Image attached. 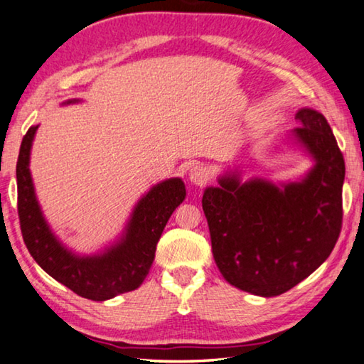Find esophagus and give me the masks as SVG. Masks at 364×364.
Instances as JSON below:
<instances>
[{
    "label": "esophagus",
    "instance_id": "esophagus-1",
    "mask_svg": "<svg viewBox=\"0 0 364 364\" xmlns=\"http://www.w3.org/2000/svg\"><path fill=\"white\" fill-rule=\"evenodd\" d=\"M188 177L190 181H192L195 186L198 187H203L210 181V169L206 168L203 164H195L192 169L188 172Z\"/></svg>",
    "mask_w": 364,
    "mask_h": 364
}]
</instances>
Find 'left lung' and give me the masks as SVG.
Here are the masks:
<instances>
[{
	"label": "left lung",
	"mask_w": 364,
	"mask_h": 364,
	"mask_svg": "<svg viewBox=\"0 0 364 364\" xmlns=\"http://www.w3.org/2000/svg\"><path fill=\"white\" fill-rule=\"evenodd\" d=\"M295 119V136L316 161L301 182L279 188L229 176L201 200L223 277L259 296L281 295L316 271L342 230L343 154L321 112L300 109Z\"/></svg>",
	"instance_id": "1"
}]
</instances>
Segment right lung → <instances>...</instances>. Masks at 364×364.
I'll return each instance as SVG.
<instances>
[{
    "label": "right lung",
    "mask_w": 364,
    "mask_h": 364,
    "mask_svg": "<svg viewBox=\"0 0 364 364\" xmlns=\"http://www.w3.org/2000/svg\"><path fill=\"white\" fill-rule=\"evenodd\" d=\"M35 132L37 127H31L23 135L16 166L17 213L28 253L41 269L83 299L105 301L139 289L150 272L156 243L171 214L186 198L183 182L168 178L143 196L135 206L126 235L117 245L103 255L75 256L51 234L35 198L28 171Z\"/></svg>",
    "instance_id": "right-lung-1"
}]
</instances>
